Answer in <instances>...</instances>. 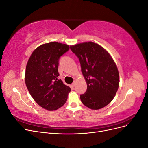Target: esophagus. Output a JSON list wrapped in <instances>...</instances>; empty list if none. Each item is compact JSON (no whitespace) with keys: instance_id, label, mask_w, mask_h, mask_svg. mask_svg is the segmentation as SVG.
Returning a JSON list of instances; mask_svg holds the SVG:
<instances>
[{"instance_id":"34e87169","label":"esophagus","mask_w":148,"mask_h":148,"mask_svg":"<svg viewBox=\"0 0 148 148\" xmlns=\"http://www.w3.org/2000/svg\"><path fill=\"white\" fill-rule=\"evenodd\" d=\"M71 85H72V86H73V87H75V85H76V82L75 81L72 84H71Z\"/></svg>"}]
</instances>
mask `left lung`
Returning <instances> with one entry per match:
<instances>
[{
	"instance_id": "8db88e82",
	"label": "left lung",
	"mask_w": 148,
	"mask_h": 148,
	"mask_svg": "<svg viewBox=\"0 0 148 148\" xmlns=\"http://www.w3.org/2000/svg\"><path fill=\"white\" fill-rule=\"evenodd\" d=\"M78 57L87 83L86 92L80 95L83 104L97 110L113 100L119 86V73L114 60L105 49L92 42L70 46Z\"/></svg>"
}]
</instances>
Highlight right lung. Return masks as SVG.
Segmentation results:
<instances>
[{
  "label": "right lung",
  "instance_id": "obj_1",
  "mask_svg": "<svg viewBox=\"0 0 148 148\" xmlns=\"http://www.w3.org/2000/svg\"><path fill=\"white\" fill-rule=\"evenodd\" d=\"M69 49L60 42L44 44L33 52L26 65L25 80L28 90L37 104L47 110L64 106L71 91L57 78L59 60Z\"/></svg>",
  "mask_w": 148,
  "mask_h": 148
}]
</instances>
